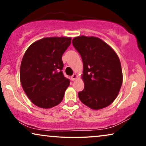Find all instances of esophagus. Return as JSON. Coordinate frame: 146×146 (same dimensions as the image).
I'll return each instance as SVG.
<instances>
[{
    "mask_svg": "<svg viewBox=\"0 0 146 146\" xmlns=\"http://www.w3.org/2000/svg\"><path fill=\"white\" fill-rule=\"evenodd\" d=\"M77 78H78V76L76 74H73L71 76V79H72V81H74V80H76Z\"/></svg>",
    "mask_w": 146,
    "mask_h": 146,
    "instance_id": "obj_1",
    "label": "esophagus"
}]
</instances>
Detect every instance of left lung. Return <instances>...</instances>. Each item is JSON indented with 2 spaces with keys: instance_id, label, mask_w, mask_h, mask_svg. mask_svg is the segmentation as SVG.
Instances as JSON below:
<instances>
[{
  "instance_id": "8db88e82",
  "label": "left lung",
  "mask_w": 146,
  "mask_h": 146,
  "mask_svg": "<svg viewBox=\"0 0 146 146\" xmlns=\"http://www.w3.org/2000/svg\"><path fill=\"white\" fill-rule=\"evenodd\" d=\"M82 57L84 88L78 92L84 104L93 110L110 105L120 90L123 76L117 54L102 40L94 36L75 37L72 41Z\"/></svg>"
}]
</instances>
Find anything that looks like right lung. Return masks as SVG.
<instances>
[{
	"label": "right lung",
	"instance_id": "add662e5",
	"mask_svg": "<svg viewBox=\"0 0 146 146\" xmlns=\"http://www.w3.org/2000/svg\"><path fill=\"white\" fill-rule=\"evenodd\" d=\"M70 43V37L44 38L25 52L20 79L28 98L38 107L51 108L63 100L70 80L62 71V57Z\"/></svg>",
	"mask_w": 146,
	"mask_h": 146
}]
</instances>
